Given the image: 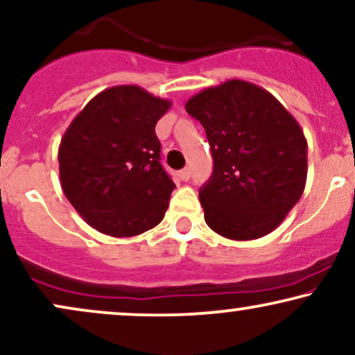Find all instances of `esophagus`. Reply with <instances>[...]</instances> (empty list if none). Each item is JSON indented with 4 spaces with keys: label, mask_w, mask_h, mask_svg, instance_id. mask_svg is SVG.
Returning <instances> with one entry per match:
<instances>
[{
    "label": "esophagus",
    "mask_w": 355,
    "mask_h": 355,
    "mask_svg": "<svg viewBox=\"0 0 355 355\" xmlns=\"http://www.w3.org/2000/svg\"><path fill=\"white\" fill-rule=\"evenodd\" d=\"M179 178H181L182 181H189V178H191V169H189V168H184V169L179 171Z\"/></svg>",
    "instance_id": "1"
}]
</instances>
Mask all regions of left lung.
I'll use <instances>...</instances> for the list:
<instances>
[{
  "instance_id": "obj_1",
  "label": "left lung",
  "mask_w": 355,
  "mask_h": 355,
  "mask_svg": "<svg viewBox=\"0 0 355 355\" xmlns=\"http://www.w3.org/2000/svg\"><path fill=\"white\" fill-rule=\"evenodd\" d=\"M200 121L214 157L199 191L205 224L230 240L273 232L303 196L308 174L304 133L270 92L232 78L186 103Z\"/></svg>"
}]
</instances>
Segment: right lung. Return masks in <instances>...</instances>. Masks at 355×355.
Segmentation results:
<instances>
[{"label": "right lung", "mask_w": 355, "mask_h": 355, "mask_svg": "<svg viewBox=\"0 0 355 355\" xmlns=\"http://www.w3.org/2000/svg\"><path fill=\"white\" fill-rule=\"evenodd\" d=\"M171 102L138 85L95 95L65 130L60 186L82 218L112 237H133L163 220L176 186L161 166L155 126Z\"/></svg>", "instance_id": "right-lung-1"}]
</instances>
